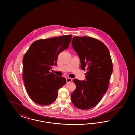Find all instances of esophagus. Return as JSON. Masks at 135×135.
<instances>
[{
	"label": "esophagus",
	"mask_w": 135,
	"mask_h": 135,
	"mask_svg": "<svg viewBox=\"0 0 135 135\" xmlns=\"http://www.w3.org/2000/svg\"><path fill=\"white\" fill-rule=\"evenodd\" d=\"M66 82L67 83H69V82H71V81H72V79L71 78H69V77L66 78Z\"/></svg>",
	"instance_id": "34e87169"
}]
</instances>
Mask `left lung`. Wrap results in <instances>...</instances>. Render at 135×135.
<instances>
[{
  "label": "left lung",
  "mask_w": 135,
  "mask_h": 135,
  "mask_svg": "<svg viewBox=\"0 0 135 135\" xmlns=\"http://www.w3.org/2000/svg\"><path fill=\"white\" fill-rule=\"evenodd\" d=\"M72 47L79 57L81 68L86 70L85 80L74 79L76 89L71 100L77 108L95 107L108 89L113 66L109 50L103 42L90 37H74Z\"/></svg>",
  "instance_id": "8db88e82"
}]
</instances>
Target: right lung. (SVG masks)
I'll return each mask as SVG.
<instances>
[{"label": "right lung", "mask_w": 135, "mask_h": 135, "mask_svg": "<svg viewBox=\"0 0 135 135\" xmlns=\"http://www.w3.org/2000/svg\"><path fill=\"white\" fill-rule=\"evenodd\" d=\"M72 35L39 39L33 42L23 60V78L32 100L41 105L55 101L58 90L66 83L65 78L51 72L57 66L59 54L67 49Z\"/></svg>", "instance_id": "obj_1"}]
</instances>
